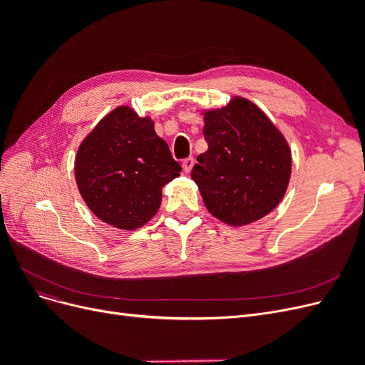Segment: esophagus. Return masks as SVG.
Returning a JSON list of instances; mask_svg holds the SVG:
<instances>
[{
    "mask_svg": "<svg viewBox=\"0 0 365 365\" xmlns=\"http://www.w3.org/2000/svg\"><path fill=\"white\" fill-rule=\"evenodd\" d=\"M193 164H195L193 157H189V158L182 160V170H184L185 173H189V172L192 170V168H193Z\"/></svg>",
    "mask_w": 365,
    "mask_h": 365,
    "instance_id": "obj_1",
    "label": "esophagus"
}]
</instances>
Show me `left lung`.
I'll use <instances>...</instances> for the list:
<instances>
[{"label": "left lung", "instance_id": "left-lung-1", "mask_svg": "<svg viewBox=\"0 0 365 365\" xmlns=\"http://www.w3.org/2000/svg\"><path fill=\"white\" fill-rule=\"evenodd\" d=\"M207 152L192 180L208 212L228 225L254 222L283 200L291 176V150L260 108L235 97L204 114Z\"/></svg>", "mask_w": 365, "mask_h": 365}]
</instances>
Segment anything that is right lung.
<instances>
[{"label":"right lung","mask_w":365,"mask_h":365,"mask_svg":"<svg viewBox=\"0 0 365 365\" xmlns=\"http://www.w3.org/2000/svg\"><path fill=\"white\" fill-rule=\"evenodd\" d=\"M74 170L83 201L98 219L135 230L155 216L163 187L181 165L149 117L118 106L82 141Z\"/></svg>","instance_id":"right-lung-1"}]
</instances>
